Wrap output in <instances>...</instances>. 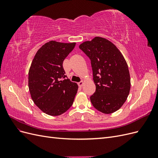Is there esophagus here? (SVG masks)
<instances>
[{
	"label": "esophagus",
	"mask_w": 158,
	"mask_h": 158,
	"mask_svg": "<svg viewBox=\"0 0 158 158\" xmlns=\"http://www.w3.org/2000/svg\"><path fill=\"white\" fill-rule=\"evenodd\" d=\"M78 84L79 87H82L83 85H84V82H83V81H80V82L78 83Z\"/></svg>",
	"instance_id": "esophagus-1"
}]
</instances>
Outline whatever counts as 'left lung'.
Returning <instances> with one entry per match:
<instances>
[{
    "mask_svg": "<svg viewBox=\"0 0 158 158\" xmlns=\"http://www.w3.org/2000/svg\"><path fill=\"white\" fill-rule=\"evenodd\" d=\"M79 48L91 60L96 86L90 97L93 106L105 114L117 111L131 89L130 73L123 55L112 42L101 37L83 42Z\"/></svg>",
    "mask_w": 158,
    "mask_h": 158,
    "instance_id": "1",
    "label": "left lung"
}]
</instances>
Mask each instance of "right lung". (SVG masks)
Instances as JSON below:
<instances>
[{
	"label": "right lung",
	"mask_w": 158,
	"mask_h": 158,
	"mask_svg": "<svg viewBox=\"0 0 158 158\" xmlns=\"http://www.w3.org/2000/svg\"><path fill=\"white\" fill-rule=\"evenodd\" d=\"M76 43L51 41L38 50L28 73L31 99L43 112L51 116L65 113L72 106L78 84L66 78L63 63Z\"/></svg>",
	"instance_id": "right-lung-1"
}]
</instances>
